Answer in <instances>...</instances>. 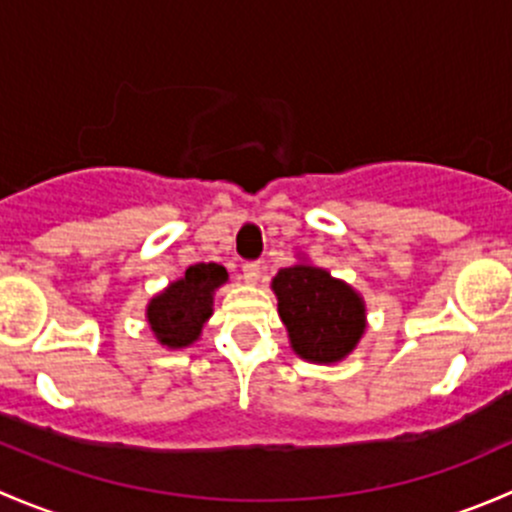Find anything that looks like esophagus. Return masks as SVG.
<instances>
[{"instance_id":"obj_1","label":"esophagus","mask_w":512,"mask_h":512,"mask_svg":"<svg viewBox=\"0 0 512 512\" xmlns=\"http://www.w3.org/2000/svg\"><path fill=\"white\" fill-rule=\"evenodd\" d=\"M242 272H245L247 282H257L262 275V262H257V260L245 262V265H242Z\"/></svg>"}]
</instances>
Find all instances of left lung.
I'll list each match as a JSON object with an SVG mask.
<instances>
[{"label":"left lung","instance_id":"1","mask_svg":"<svg viewBox=\"0 0 512 512\" xmlns=\"http://www.w3.org/2000/svg\"><path fill=\"white\" fill-rule=\"evenodd\" d=\"M292 349L302 359L332 364L364 334V302L352 287L309 265L282 267L272 280Z\"/></svg>","mask_w":512,"mask_h":512}]
</instances>
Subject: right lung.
<instances>
[{"mask_svg": "<svg viewBox=\"0 0 512 512\" xmlns=\"http://www.w3.org/2000/svg\"><path fill=\"white\" fill-rule=\"evenodd\" d=\"M227 280V270L215 262H200L185 270L183 280L173 282L148 304V322L158 342L170 349L188 347L198 339L205 319L213 314V292Z\"/></svg>", "mask_w": 512, "mask_h": 512, "instance_id": "right-lung-1", "label": "right lung"}]
</instances>
